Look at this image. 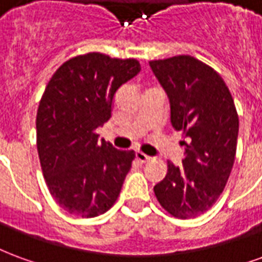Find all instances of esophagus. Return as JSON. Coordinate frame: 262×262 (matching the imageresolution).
<instances>
[{
	"label": "esophagus",
	"mask_w": 262,
	"mask_h": 262,
	"mask_svg": "<svg viewBox=\"0 0 262 262\" xmlns=\"http://www.w3.org/2000/svg\"><path fill=\"white\" fill-rule=\"evenodd\" d=\"M150 159H151V157H148V156H146V154L142 153V151H137L136 153V160L139 161V163H142V164L150 161Z\"/></svg>",
	"instance_id": "obj_1"
}]
</instances>
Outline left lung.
<instances>
[{"label":"left lung","instance_id":"1","mask_svg":"<svg viewBox=\"0 0 262 262\" xmlns=\"http://www.w3.org/2000/svg\"><path fill=\"white\" fill-rule=\"evenodd\" d=\"M148 64L170 99L171 125L187 139L182 164L167 163L154 193L174 217H196L216 203L230 177L238 136L234 101L223 78L195 57Z\"/></svg>","mask_w":262,"mask_h":262}]
</instances>
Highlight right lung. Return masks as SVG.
<instances>
[{
	"instance_id": "right-lung-1",
	"label": "right lung",
	"mask_w": 262,
	"mask_h": 262,
	"mask_svg": "<svg viewBox=\"0 0 262 262\" xmlns=\"http://www.w3.org/2000/svg\"><path fill=\"white\" fill-rule=\"evenodd\" d=\"M140 70L135 59L86 53L49 81L37 108V153L49 191L69 213L95 217L119 196L135 151L99 140L97 129L111 118L119 86Z\"/></svg>"
}]
</instances>
